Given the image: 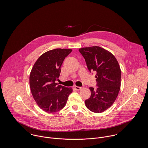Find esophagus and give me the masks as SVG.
<instances>
[{
	"mask_svg": "<svg viewBox=\"0 0 148 148\" xmlns=\"http://www.w3.org/2000/svg\"><path fill=\"white\" fill-rule=\"evenodd\" d=\"M75 89H76V90H80V89H82V87H80V86H75Z\"/></svg>",
	"mask_w": 148,
	"mask_h": 148,
	"instance_id": "obj_1",
	"label": "esophagus"
}]
</instances>
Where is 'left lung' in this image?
I'll return each mask as SVG.
<instances>
[{
    "label": "left lung",
    "mask_w": 148,
    "mask_h": 148,
    "mask_svg": "<svg viewBox=\"0 0 148 148\" xmlns=\"http://www.w3.org/2000/svg\"><path fill=\"white\" fill-rule=\"evenodd\" d=\"M89 71L96 72V89L89 87L90 97L85 101L88 109L101 113L116 100L121 86V72L116 58L110 52L98 47L80 48Z\"/></svg>",
    "instance_id": "1"
}]
</instances>
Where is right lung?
Returning <instances> with one entry per match:
<instances>
[{
  "instance_id": "right-lung-1",
  "label": "right lung",
  "mask_w": 148,
  "mask_h": 148,
  "mask_svg": "<svg viewBox=\"0 0 148 148\" xmlns=\"http://www.w3.org/2000/svg\"><path fill=\"white\" fill-rule=\"evenodd\" d=\"M70 49L57 48L42 55L34 64L29 76L32 95L39 106L47 113H55L63 109L72 88L56 83L61 72L65 58L72 52Z\"/></svg>"
}]
</instances>
